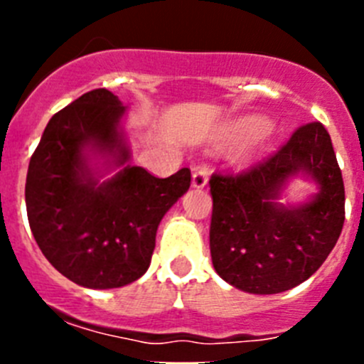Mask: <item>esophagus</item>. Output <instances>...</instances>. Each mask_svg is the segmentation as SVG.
Instances as JSON below:
<instances>
[{"label": "esophagus", "instance_id": "1", "mask_svg": "<svg viewBox=\"0 0 364 364\" xmlns=\"http://www.w3.org/2000/svg\"><path fill=\"white\" fill-rule=\"evenodd\" d=\"M208 178H210L208 167H198V169H195L191 176L193 188H204V186L208 184Z\"/></svg>", "mask_w": 364, "mask_h": 364}]
</instances>
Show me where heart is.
Segmentation results:
<instances>
[{
    "instance_id": "b5f03b06",
    "label": "heart",
    "mask_w": 364,
    "mask_h": 364,
    "mask_svg": "<svg viewBox=\"0 0 364 364\" xmlns=\"http://www.w3.org/2000/svg\"><path fill=\"white\" fill-rule=\"evenodd\" d=\"M239 127H240V129H257V131H259V138H257V140L252 144V146L246 147V149H244V153L240 154V162H247V160L252 159L253 154H255V151L260 147V142H262V136H264L266 131H268V129H266V127H264V122L259 120V118H252V120L242 122V124H240Z\"/></svg>"
}]
</instances>
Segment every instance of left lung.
Returning <instances> with one entry per match:
<instances>
[{
  "instance_id": "1",
  "label": "left lung",
  "mask_w": 364,
  "mask_h": 364,
  "mask_svg": "<svg viewBox=\"0 0 364 364\" xmlns=\"http://www.w3.org/2000/svg\"><path fill=\"white\" fill-rule=\"evenodd\" d=\"M299 172L310 176L320 193L306 205H279L282 186ZM210 186L213 268L247 294H281L311 277L345 224L343 175L321 122L301 125L246 171L213 173Z\"/></svg>"
}]
</instances>
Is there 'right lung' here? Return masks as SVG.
Returning a JSON list of instances; mask_svg holds the SVG:
<instances>
[{"label": "right lung", "instance_id": "obj_1", "mask_svg": "<svg viewBox=\"0 0 364 364\" xmlns=\"http://www.w3.org/2000/svg\"><path fill=\"white\" fill-rule=\"evenodd\" d=\"M124 112L107 89L85 92L50 118L28 162L32 235L50 264L83 288L109 290L142 277L160 220L191 184L188 167L156 178L138 166L100 182L89 151L109 156V166L129 160Z\"/></svg>", "mask_w": 364, "mask_h": 364}]
</instances>
